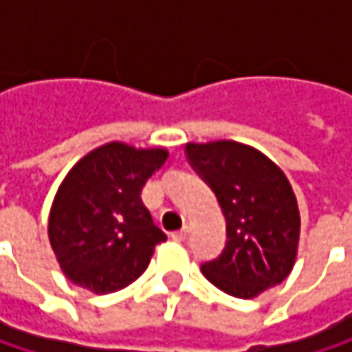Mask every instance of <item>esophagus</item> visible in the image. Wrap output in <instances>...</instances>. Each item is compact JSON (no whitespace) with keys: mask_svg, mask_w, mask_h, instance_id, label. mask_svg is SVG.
Returning a JSON list of instances; mask_svg holds the SVG:
<instances>
[{"mask_svg":"<svg viewBox=\"0 0 352 352\" xmlns=\"http://www.w3.org/2000/svg\"><path fill=\"white\" fill-rule=\"evenodd\" d=\"M187 234H189V228L185 226V228H181V230H177V232H173V234H171V239H173V241H179V243H181V241H185V239H187Z\"/></svg>","mask_w":352,"mask_h":352,"instance_id":"34e87169","label":"esophagus"}]
</instances>
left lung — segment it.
Wrapping results in <instances>:
<instances>
[{
	"instance_id": "1",
	"label": "left lung",
	"mask_w": 352,
	"mask_h": 352,
	"mask_svg": "<svg viewBox=\"0 0 352 352\" xmlns=\"http://www.w3.org/2000/svg\"><path fill=\"white\" fill-rule=\"evenodd\" d=\"M185 153L226 218V246L201 265L206 279L243 300L281 283L294 269L302 224L289 179L243 142H187Z\"/></svg>"
}]
</instances>
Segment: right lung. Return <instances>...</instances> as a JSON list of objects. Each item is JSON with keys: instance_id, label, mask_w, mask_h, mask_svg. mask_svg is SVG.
<instances>
[{"instance_id": "right-lung-1", "label": "right lung", "mask_w": 352, "mask_h": 352, "mask_svg": "<svg viewBox=\"0 0 352 352\" xmlns=\"http://www.w3.org/2000/svg\"><path fill=\"white\" fill-rule=\"evenodd\" d=\"M167 157L165 148L107 142L67 173L50 208L48 241L71 283L104 296L146 271L167 236L140 191Z\"/></svg>"}]
</instances>
